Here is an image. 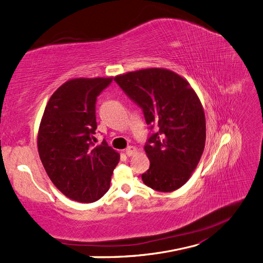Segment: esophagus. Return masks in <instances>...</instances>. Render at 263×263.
<instances>
[{
    "mask_svg": "<svg viewBox=\"0 0 263 263\" xmlns=\"http://www.w3.org/2000/svg\"><path fill=\"white\" fill-rule=\"evenodd\" d=\"M136 153H137V147L136 146H127L125 149V154L127 157H131Z\"/></svg>",
    "mask_w": 263,
    "mask_h": 263,
    "instance_id": "1",
    "label": "esophagus"
}]
</instances>
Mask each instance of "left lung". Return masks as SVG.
Returning <instances> with one entry per match:
<instances>
[{
    "instance_id": "1",
    "label": "left lung",
    "mask_w": 263,
    "mask_h": 263,
    "mask_svg": "<svg viewBox=\"0 0 263 263\" xmlns=\"http://www.w3.org/2000/svg\"><path fill=\"white\" fill-rule=\"evenodd\" d=\"M142 109L150 130L144 145L150 160L142 174L145 185L160 192L182 186L196 169L205 144V118L197 93L179 74L144 69L114 78Z\"/></svg>"
}]
</instances>
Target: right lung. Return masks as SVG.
<instances>
[{
	"label": "right lung",
	"instance_id": "add662e5",
	"mask_svg": "<svg viewBox=\"0 0 263 263\" xmlns=\"http://www.w3.org/2000/svg\"><path fill=\"white\" fill-rule=\"evenodd\" d=\"M113 78L73 79L52 94L37 136L40 159L64 196L90 203L102 198L120 154L97 142L96 103Z\"/></svg>",
	"mask_w": 263,
	"mask_h": 263
}]
</instances>
